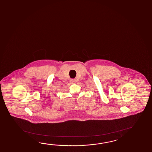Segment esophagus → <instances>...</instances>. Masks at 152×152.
<instances>
[{
  "label": "esophagus",
  "instance_id": "1",
  "mask_svg": "<svg viewBox=\"0 0 152 152\" xmlns=\"http://www.w3.org/2000/svg\"><path fill=\"white\" fill-rule=\"evenodd\" d=\"M70 81H71V83H75V79H71Z\"/></svg>",
  "mask_w": 152,
  "mask_h": 152
}]
</instances>
